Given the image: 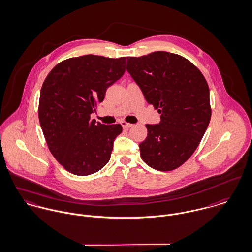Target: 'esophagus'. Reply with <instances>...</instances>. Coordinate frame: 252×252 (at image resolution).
<instances>
[{
  "label": "esophagus",
  "mask_w": 252,
  "mask_h": 252,
  "mask_svg": "<svg viewBox=\"0 0 252 252\" xmlns=\"http://www.w3.org/2000/svg\"><path fill=\"white\" fill-rule=\"evenodd\" d=\"M121 125H122L123 128H129V127H131V126H133V125L128 124V123H126V122H121Z\"/></svg>",
  "instance_id": "esophagus-1"
}]
</instances>
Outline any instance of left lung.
Instances as JSON below:
<instances>
[{"mask_svg": "<svg viewBox=\"0 0 252 252\" xmlns=\"http://www.w3.org/2000/svg\"><path fill=\"white\" fill-rule=\"evenodd\" d=\"M126 59L127 72L160 114L158 124L146 125L140 156L157 170H173L193 155L208 126V85L192 62L175 53L154 51Z\"/></svg>", "mask_w": 252, "mask_h": 252, "instance_id": "8db88e82", "label": "left lung"}]
</instances>
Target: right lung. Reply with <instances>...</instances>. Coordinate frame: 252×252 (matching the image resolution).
Returning a JSON list of instances; mask_svg holds the SVG:
<instances>
[{
	"label": "right lung",
	"mask_w": 252,
	"mask_h": 252,
	"mask_svg": "<svg viewBox=\"0 0 252 252\" xmlns=\"http://www.w3.org/2000/svg\"><path fill=\"white\" fill-rule=\"evenodd\" d=\"M125 71L126 57L88 54L58 63L46 78L40 125L51 154L69 172L90 175L109 161L122 126L96 123L91 115Z\"/></svg>",
	"instance_id": "add662e5"
}]
</instances>
